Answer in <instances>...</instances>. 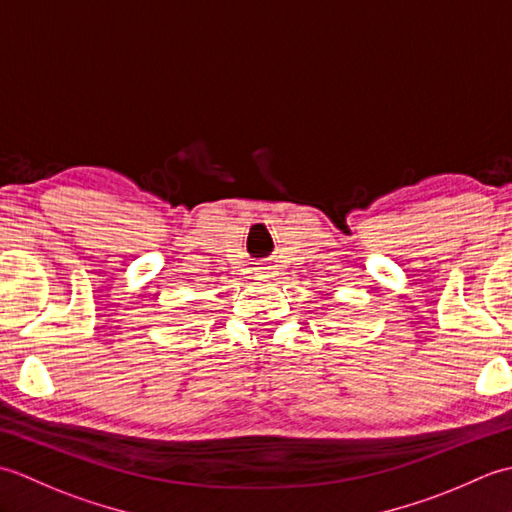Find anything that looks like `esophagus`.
I'll return each mask as SVG.
<instances>
[{
  "mask_svg": "<svg viewBox=\"0 0 512 512\" xmlns=\"http://www.w3.org/2000/svg\"><path fill=\"white\" fill-rule=\"evenodd\" d=\"M259 277H270V273H268V268H259V273H257Z\"/></svg>",
  "mask_w": 512,
  "mask_h": 512,
  "instance_id": "obj_1",
  "label": "esophagus"
}]
</instances>
